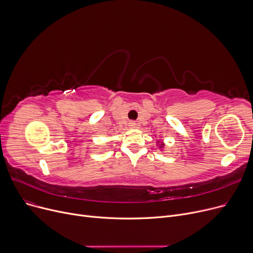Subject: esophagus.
<instances>
[{"label": "esophagus", "mask_w": 253, "mask_h": 253, "mask_svg": "<svg viewBox=\"0 0 253 253\" xmlns=\"http://www.w3.org/2000/svg\"><path fill=\"white\" fill-rule=\"evenodd\" d=\"M136 123L135 122H129V124H128V126L129 127H131V128H135L136 127Z\"/></svg>", "instance_id": "1"}]
</instances>
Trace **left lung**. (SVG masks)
<instances>
[{
  "label": "left lung",
  "instance_id": "obj_1",
  "mask_svg": "<svg viewBox=\"0 0 253 253\" xmlns=\"http://www.w3.org/2000/svg\"><path fill=\"white\" fill-rule=\"evenodd\" d=\"M157 145H158V147L160 148V149H162V148L165 147V143H163V142H159V141H158V142H157Z\"/></svg>",
  "mask_w": 253,
  "mask_h": 253
}]
</instances>
